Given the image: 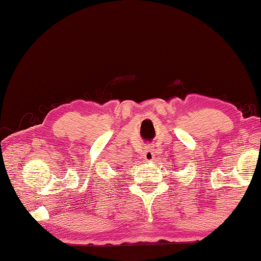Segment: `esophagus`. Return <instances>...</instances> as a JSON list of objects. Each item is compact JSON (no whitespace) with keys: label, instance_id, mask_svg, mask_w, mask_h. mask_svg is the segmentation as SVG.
<instances>
[{"label":"esophagus","instance_id":"esophagus-1","mask_svg":"<svg viewBox=\"0 0 261 261\" xmlns=\"http://www.w3.org/2000/svg\"><path fill=\"white\" fill-rule=\"evenodd\" d=\"M144 160L145 161H152L153 157H155V152H153V149L151 146H145L144 149Z\"/></svg>","mask_w":261,"mask_h":261}]
</instances>
